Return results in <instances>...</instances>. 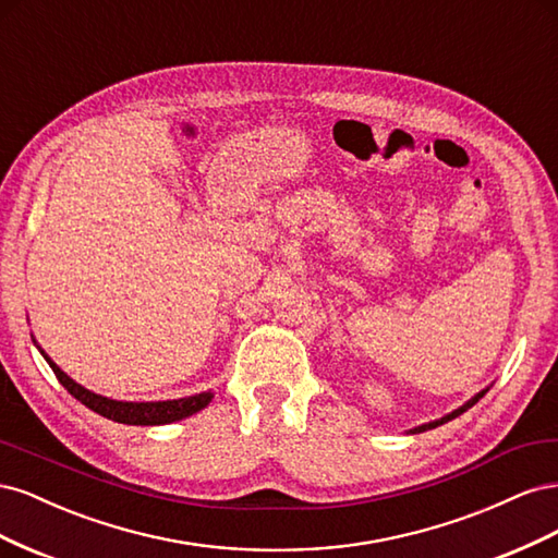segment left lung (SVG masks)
Returning a JSON list of instances; mask_svg holds the SVG:
<instances>
[{
    "label": "left lung",
    "instance_id": "8db88e82",
    "mask_svg": "<svg viewBox=\"0 0 558 558\" xmlns=\"http://www.w3.org/2000/svg\"><path fill=\"white\" fill-rule=\"evenodd\" d=\"M486 391H482V393H477L475 398H472V400H468L465 404H463V408H459V410H453L451 414H447V416H442L440 421H433V424H424V426H418V428H414V433H424V430H430V428H437V426H442V424H447V421H451V418H456V416H459V414H463L465 410H470L472 408V404H475L482 396H484Z\"/></svg>",
    "mask_w": 558,
    "mask_h": 558
}]
</instances>
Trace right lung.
I'll return each mask as SVG.
<instances>
[{"instance_id": "add662e5", "label": "right lung", "mask_w": 558, "mask_h": 558, "mask_svg": "<svg viewBox=\"0 0 558 558\" xmlns=\"http://www.w3.org/2000/svg\"><path fill=\"white\" fill-rule=\"evenodd\" d=\"M44 353V351H41ZM44 359L48 361L50 369H53L58 381L70 391L78 402L86 404L93 412L102 414L111 421H118V424H128V426H160V424H172V421L185 418L202 408H207L211 393H197L191 398H181V400H162V402H121V400H111L105 396H97L88 388H83L74 379L66 377L62 369L50 361L46 353Z\"/></svg>"}]
</instances>
